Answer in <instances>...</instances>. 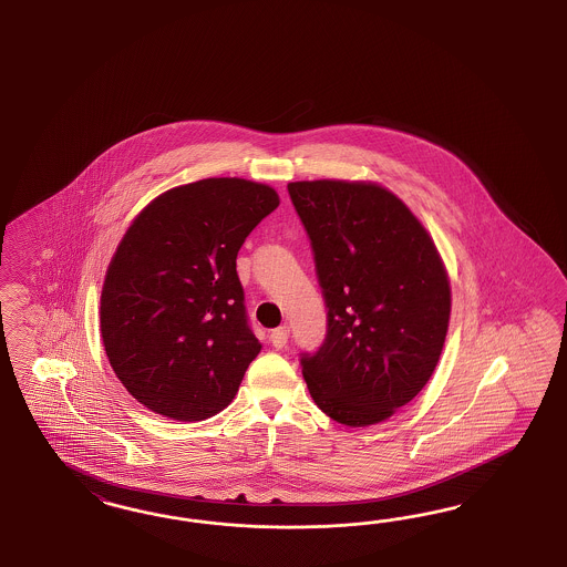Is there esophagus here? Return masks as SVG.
<instances>
[{"label":"esophagus","instance_id":"esophagus-1","mask_svg":"<svg viewBox=\"0 0 567 567\" xmlns=\"http://www.w3.org/2000/svg\"><path fill=\"white\" fill-rule=\"evenodd\" d=\"M287 339H289V328L287 327L276 328L270 332V343L275 344L276 349H282L287 344Z\"/></svg>","mask_w":567,"mask_h":567}]
</instances>
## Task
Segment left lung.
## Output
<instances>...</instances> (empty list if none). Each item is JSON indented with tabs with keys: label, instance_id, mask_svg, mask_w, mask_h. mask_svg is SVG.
I'll return each mask as SVG.
<instances>
[{
	"label": "left lung",
	"instance_id": "8db88e82",
	"mask_svg": "<svg viewBox=\"0 0 567 567\" xmlns=\"http://www.w3.org/2000/svg\"><path fill=\"white\" fill-rule=\"evenodd\" d=\"M289 195L328 308L324 344L301 358L309 395L344 426L384 422L426 386L441 358L451 316L443 258L382 185L299 181Z\"/></svg>",
	"mask_w": 567,
	"mask_h": 567
}]
</instances>
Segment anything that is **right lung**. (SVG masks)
<instances>
[{"mask_svg":"<svg viewBox=\"0 0 567 567\" xmlns=\"http://www.w3.org/2000/svg\"><path fill=\"white\" fill-rule=\"evenodd\" d=\"M280 204L268 185L204 178L157 195L124 233L103 280L102 339L147 410L202 422L235 399L258 358L237 254Z\"/></svg>","mask_w":567,"mask_h":567,"instance_id":"add662e5","label":"right lung"}]
</instances>
